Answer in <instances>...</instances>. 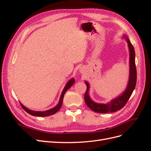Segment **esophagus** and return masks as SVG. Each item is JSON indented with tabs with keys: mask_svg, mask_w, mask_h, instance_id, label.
I'll list each match as a JSON object with an SVG mask.
<instances>
[{
	"mask_svg": "<svg viewBox=\"0 0 151 151\" xmlns=\"http://www.w3.org/2000/svg\"><path fill=\"white\" fill-rule=\"evenodd\" d=\"M81 72H82V69H81Z\"/></svg>",
	"mask_w": 151,
	"mask_h": 151,
	"instance_id": "obj_1",
	"label": "esophagus"
}]
</instances>
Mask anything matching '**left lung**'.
<instances>
[{
	"mask_svg": "<svg viewBox=\"0 0 151 151\" xmlns=\"http://www.w3.org/2000/svg\"><path fill=\"white\" fill-rule=\"evenodd\" d=\"M123 38L126 40L129 50V77L127 88L120 95L111 99L109 102H108L107 103H99L94 102L93 99H91L89 96V84L88 82L84 81L87 86V90L84 94L85 102L87 106L94 112L106 113L120 110L126 104L135 88L137 82V70L135 62V54L134 48L127 35H123Z\"/></svg>",
	"mask_w": 151,
	"mask_h": 151,
	"instance_id": "8db88e82",
	"label": "left lung"
}]
</instances>
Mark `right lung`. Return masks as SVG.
I'll list each match as a JSON object with an SVG mask.
<instances>
[{"label":"right lung","mask_w":151,"mask_h":151,"mask_svg":"<svg viewBox=\"0 0 151 151\" xmlns=\"http://www.w3.org/2000/svg\"><path fill=\"white\" fill-rule=\"evenodd\" d=\"M74 82H75V79L74 78H72L70 79L69 81H68L66 85L65 86L64 88H63L62 94L60 95V100H59V102L57 104V105H56L55 106L48 109V110L46 111H33V110H31V109H28V108H26V106H24L23 104H22L21 102L20 104L21 105L22 108H23L24 110L27 112L29 114H30L31 115H33V116H48L50 115H53L55 113H57L59 109H60L62 105V103H63V96H64V94L66 93V91L69 89L70 87L74 84Z\"/></svg>","instance_id":"add662e5"}]
</instances>
